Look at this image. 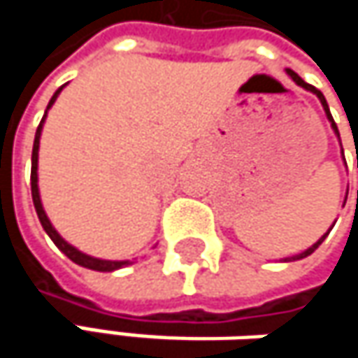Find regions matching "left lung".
Instances as JSON below:
<instances>
[{"label": "left lung", "mask_w": 358, "mask_h": 358, "mask_svg": "<svg viewBox=\"0 0 358 358\" xmlns=\"http://www.w3.org/2000/svg\"><path fill=\"white\" fill-rule=\"evenodd\" d=\"M286 74H288V76H290V78H292V80H294V83H296L299 87H303L305 91H311L313 95H317V97H320V101H322L323 109H325V115H327V120L331 122V128H334V132H336V134H338V138H340V132H338V126H336V122H334V117H331V113H329V108H327V101H325V97H323L322 91H320V89H315L313 85H307V83H305V80H303V78H301V76H299L296 72H292L290 68L286 70ZM342 155H344V153H342ZM327 234H329V232H325V234H323L322 238H320V241H317V243H315L313 247H309V249L305 250V252H301V255H296V257H290V259H303V257H307V255H311V252H313V250L317 249V247L322 245L323 241H325V236H327ZM290 259H286V261H290Z\"/></svg>", "instance_id": "1"}]
</instances>
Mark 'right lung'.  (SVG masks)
<instances>
[{"mask_svg": "<svg viewBox=\"0 0 358 358\" xmlns=\"http://www.w3.org/2000/svg\"><path fill=\"white\" fill-rule=\"evenodd\" d=\"M62 89L64 87H59L57 91H55V95L51 97V101H49V106L47 109L51 108L53 103H55V99H57V95L62 93ZM45 115H47V111H45ZM45 115H43V120H41V124H38V128H36V134H35V145H33V168H31V192H33V203H35V209H36V215H38V222H41V226H43V230L49 234V238L55 243V247L62 250L68 259H72L74 263H78V265H83V267H87V269H95V271H113V269H120V267H124V265H128V261H106V259H95V257H91V255H85V252H80L78 249H74L72 245H68L59 234H57V230L51 226V222H49V217L45 215V209H43V205H41V196H38V184H36V162H38V138H41V130H43V122H45Z\"/></svg>", "mask_w": 358, "mask_h": 358, "instance_id": "add662e5", "label": "right lung"}]
</instances>
